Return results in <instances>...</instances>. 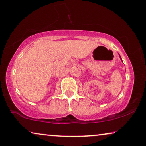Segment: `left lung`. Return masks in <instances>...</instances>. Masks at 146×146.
I'll return each instance as SVG.
<instances>
[{
    "label": "left lung",
    "instance_id": "1",
    "mask_svg": "<svg viewBox=\"0 0 146 146\" xmlns=\"http://www.w3.org/2000/svg\"><path fill=\"white\" fill-rule=\"evenodd\" d=\"M120 58H121V57H120Z\"/></svg>",
    "mask_w": 146,
    "mask_h": 146
}]
</instances>
